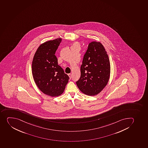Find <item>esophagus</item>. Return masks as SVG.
Listing matches in <instances>:
<instances>
[{"label": "esophagus", "mask_w": 148, "mask_h": 148, "mask_svg": "<svg viewBox=\"0 0 148 148\" xmlns=\"http://www.w3.org/2000/svg\"><path fill=\"white\" fill-rule=\"evenodd\" d=\"M68 75H69V79H71V77H72V76H71V74H68Z\"/></svg>", "instance_id": "1"}]
</instances>
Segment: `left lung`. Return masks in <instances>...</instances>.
Masks as SVG:
<instances>
[{"instance_id": "left-lung-1", "label": "left lung", "mask_w": 148, "mask_h": 148, "mask_svg": "<svg viewBox=\"0 0 148 148\" xmlns=\"http://www.w3.org/2000/svg\"><path fill=\"white\" fill-rule=\"evenodd\" d=\"M81 75L76 84L80 91L89 96L99 93L110 79V66L105 49L101 43H90L80 66Z\"/></svg>"}]
</instances>
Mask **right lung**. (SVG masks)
I'll use <instances>...</instances> for the list:
<instances>
[{
	"mask_svg": "<svg viewBox=\"0 0 148 148\" xmlns=\"http://www.w3.org/2000/svg\"><path fill=\"white\" fill-rule=\"evenodd\" d=\"M61 38L48 41L37 49L32 64L33 77L36 84L43 93L57 97L64 92L69 77L58 65L55 55Z\"/></svg>",
	"mask_w": 148,
	"mask_h": 148,
	"instance_id": "right-lung-1",
	"label": "right lung"
}]
</instances>
